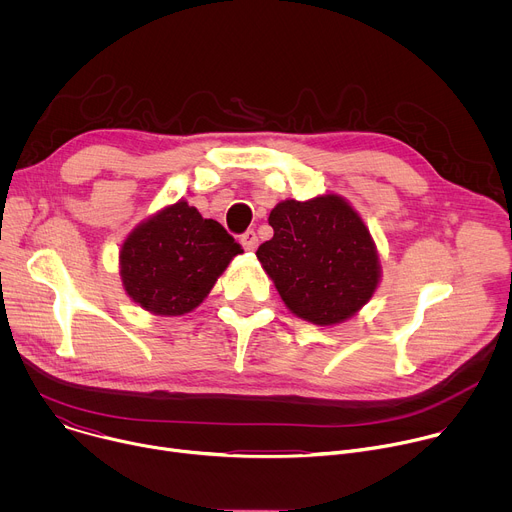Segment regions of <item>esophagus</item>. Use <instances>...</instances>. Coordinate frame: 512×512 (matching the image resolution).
I'll list each match as a JSON object with an SVG mask.
<instances>
[{
    "mask_svg": "<svg viewBox=\"0 0 512 512\" xmlns=\"http://www.w3.org/2000/svg\"><path fill=\"white\" fill-rule=\"evenodd\" d=\"M241 245H243L247 251H253V249L257 247V233H255L253 229L245 231V233L241 235Z\"/></svg>",
    "mask_w": 512,
    "mask_h": 512,
    "instance_id": "obj_1",
    "label": "esophagus"
}]
</instances>
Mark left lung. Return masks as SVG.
I'll use <instances>...</instances> for the list:
<instances>
[{"label":"left lung","mask_w":512,"mask_h":512,"mask_svg":"<svg viewBox=\"0 0 512 512\" xmlns=\"http://www.w3.org/2000/svg\"><path fill=\"white\" fill-rule=\"evenodd\" d=\"M273 239L257 257L296 316L332 326L371 300L379 255L360 216L340 196L283 200L271 214Z\"/></svg>","instance_id":"left-lung-1"}]
</instances>
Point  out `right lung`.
Listing matches in <instances>:
<instances>
[{
	"instance_id": "1",
	"label": "right lung",
	"mask_w": 512,
	"mask_h": 512,
	"mask_svg": "<svg viewBox=\"0 0 512 512\" xmlns=\"http://www.w3.org/2000/svg\"><path fill=\"white\" fill-rule=\"evenodd\" d=\"M243 253L221 223L180 200L141 223L123 243V287L133 302L158 316L192 312L229 261Z\"/></svg>"
}]
</instances>
